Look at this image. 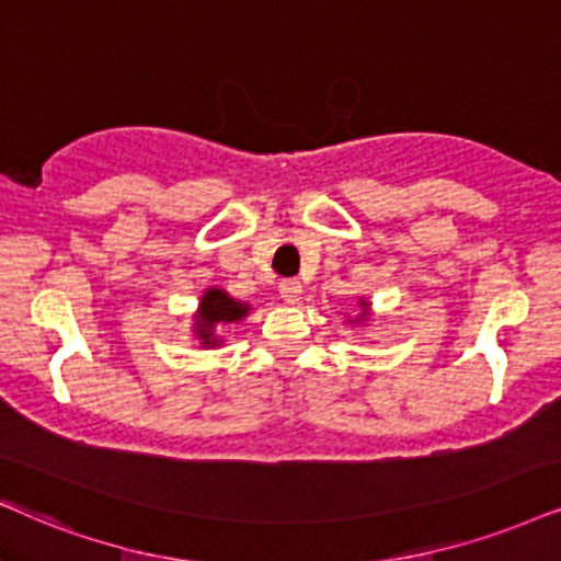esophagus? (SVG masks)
Masks as SVG:
<instances>
[{
  "label": "esophagus",
  "mask_w": 561,
  "mask_h": 561,
  "mask_svg": "<svg viewBox=\"0 0 561 561\" xmlns=\"http://www.w3.org/2000/svg\"><path fill=\"white\" fill-rule=\"evenodd\" d=\"M279 295H282V300L285 302H289V305H295V302H300V295H302V285L297 279H285L279 285Z\"/></svg>",
  "instance_id": "obj_1"
}]
</instances>
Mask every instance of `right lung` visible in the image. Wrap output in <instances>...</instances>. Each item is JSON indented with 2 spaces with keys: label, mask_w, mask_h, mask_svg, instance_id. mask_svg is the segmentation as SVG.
Returning <instances> with one entry per match:
<instances>
[{
  "label": "right lung",
  "mask_w": 561,
  "mask_h": 561,
  "mask_svg": "<svg viewBox=\"0 0 561 561\" xmlns=\"http://www.w3.org/2000/svg\"><path fill=\"white\" fill-rule=\"evenodd\" d=\"M248 313V305L236 302L228 297L222 289H209L207 295L202 297V305H198V336H202L204 344H217L215 342V325L217 323H232L240 321Z\"/></svg>",
  "instance_id": "add662e5"
}]
</instances>
